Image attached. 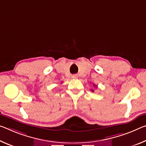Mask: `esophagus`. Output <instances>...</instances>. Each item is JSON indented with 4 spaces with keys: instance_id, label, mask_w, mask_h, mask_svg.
Returning <instances> with one entry per match:
<instances>
[{
    "instance_id": "obj_1",
    "label": "esophagus",
    "mask_w": 146,
    "mask_h": 146,
    "mask_svg": "<svg viewBox=\"0 0 146 146\" xmlns=\"http://www.w3.org/2000/svg\"><path fill=\"white\" fill-rule=\"evenodd\" d=\"M72 78H77V75H73V76H72Z\"/></svg>"
}]
</instances>
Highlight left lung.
I'll list each match as a JSON object with an SVG mask.
<instances>
[{
    "instance_id": "8db88e82",
    "label": "left lung",
    "mask_w": 146,
    "mask_h": 146,
    "mask_svg": "<svg viewBox=\"0 0 146 146\" xmlns=\"http://www.w3.org/2000/svg\"><path fill=\"white\" fill-rule=\"evenodd\" d=\"M93 85H94V86H95V87H96V88H97V86H96V84H94ZM92 92H94V90H92Z\"/></svg>"
}]
</instances>
